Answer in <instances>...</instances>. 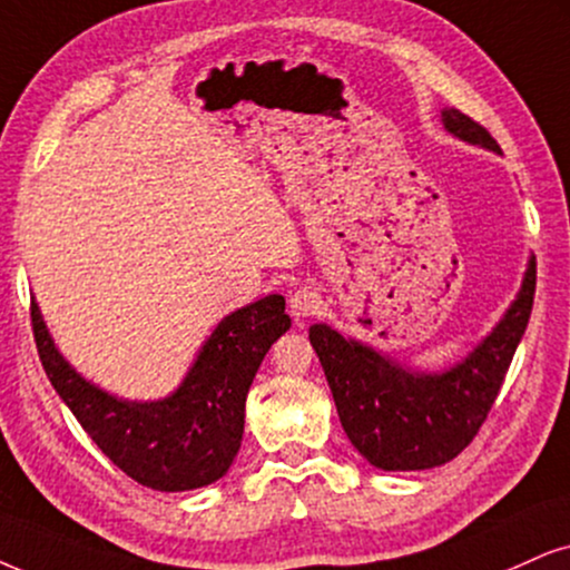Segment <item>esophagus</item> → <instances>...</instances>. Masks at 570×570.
<instances>
[{"mask_svg": "<svg viewBox=\"0 0 570 570\" xmlns=\"http://www.w3.org/2000/svg\"><path fill=\"white\" fill-rule=\"evenodd\" d=\"M320 306H322V296L314 291V287H298V291L291 296V301H287V308H291V314L296 320L314 317V314L320 312Z\"/></svg>", "mask_w": 570, "mask_h": 570, "instance_id": "obj_1", "label": "esophagus"}]
</instances>
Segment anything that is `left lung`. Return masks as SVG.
<instances>
[{
	"mask_svg": "<svg viewBox=\"0 0 570 570\" xmlns=\"http://www.w3.org/2000/svg\"><path fill=\"white\" fill-rule=\"evenodd\" d=\"M449 135L500 153L494 137L454 108L441 110ZM537 258H529L521 291L502 320L468 356L439 372L412 370L330 325L308 327L335 410L348 441L381 470H431L465 449L502 389L529 325Z\"/></svg>",
	"mask_w": 570,
	"mask_h": 570,
	"instance_id": "8db88e82",
	"label": "left lung"
}]
</instances>
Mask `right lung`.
Here are the masks:
<instances>
[{"label":"right lung","instance_id":"obj_1","mask_svg":"<svg viewBox=\"0 0 570 570\" xmlns=\"http://www.w3.org/2000/svg\"><path fill=\"white\" fill-rule=\"evenodd\" d=\"M33 338L45 372L89 439L129 479L156 491L208 487L227 473L245 428V396L266 351L287 333L283 296H264L227 314L164 399L131 402L108 393L70 364L31 301Z\"/></svg>","mask_w":570,"mask_h":570}]
</instances>
